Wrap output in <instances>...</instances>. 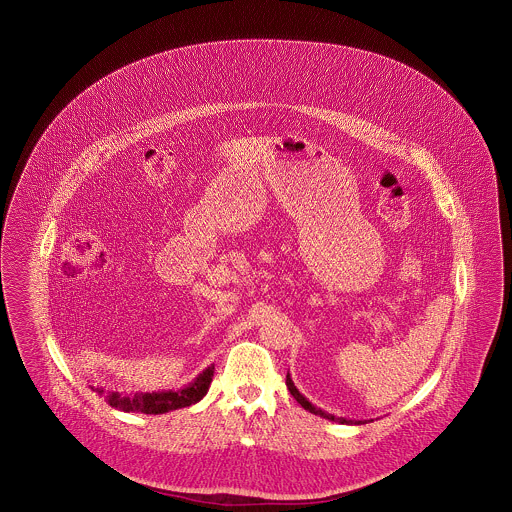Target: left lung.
<instances>
[{
  "label": "left lung",
  "mask_w": 512,
  "mask_h": 512,
  "mask_svg": "<svg viewBox=\"0 0 512 512\" xmlns=\"http://www.w3.org/2000/svg\"><path fill=\"white\" fill-rule=\"evenodd\" d=\"M286 385L289 392H291V396L303 406V408L310 411V413H314V415H320V417H324V419H329V421H339V423H347V425H360V423H364V421H352V419H343V417H335V415H329L326 411H322L320 408H316V406H312L310 402H308L307 398L297 390V387L293 385V381H291V377H289V373H287L286 377Z\"/></svg>",
  "instance_id": "1"
}]
</instances>
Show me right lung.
Here are the masks:
<instances>
[{
    "label": "right lung",
    "instance_id": "add662e5",
    "mask_svg": "<svg viewBox=\"0 0 512 512\" xmlns=\"http://www.w3.org/2000/svg\"><path fill=\"white\" fill-rule=\"evenodd\" d=\"M213 369L215 366L205 368L196 379L194 383H190L188 387L181 390H164V392H144V394H120L114 390L99 389L101 394H104V400L112 406V408L122 409V411H139V413H146V415H160V413H167L173 409L188 408L196 402H200L207 394L209 385L213 381Z\"/></svg>",
    "mask_w": 512,
    "mask_h": 512
}]
</instances>
